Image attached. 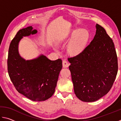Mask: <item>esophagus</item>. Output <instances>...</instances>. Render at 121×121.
<instances>
[{"instance_id": "1", "label": "esophagus", "mask_w": 121, "mask_h": 121, "mask_svg": "<svg viewBox=\"0 0 121 121\" xmlns=\"http://www.w3.org/2000/svg\"><path fill=\"white\" fill-rule=\"evenodd\" d=\"M69 65V63H68V62L66 60H63L62 61V65H63V67H65V68H67V67H68Z\"/></svg>"}]
</instances>
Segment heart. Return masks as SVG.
I'll return each mask as SVG.
<instances>
[{"mask_svg": "<svg viewBox=\"0 0 121 121\" xmlns=\"http://www.w3.org/2000/svg\"><path fill=\"white\" fill-rule=\"evenodd\" d=\"M72 39L69 43L68 46V52L73 56L78 54L82 51L86 44L89 37V34L86 30H75L71 34Z\"/></svg>", "mask_w": 121, "mask_h": 121, "instance_id": "b5f03b06", "label": "heart"}]
</instances>
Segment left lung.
Here are the masks:
<instances>
[{
	"mask_svg": "<svg viewBox=\"0 0 121 121\" xmlns=\"http://www.w3.org/2000/svg\"><path fill=\"white\" fill-rule=\"evenodd\" d=\"M93 39L77 56L68 58L76 97L84 102L97 101L111 89L118 71L112 39L97 24Z\"/></svg>",
	"mask_w": 121,
	"mask_h": 121,
	"instance_id": "8db88e82",
	"label": "left lung"
}]
</instances>
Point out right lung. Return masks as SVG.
I'll use <instances>...</instances> for the list:
<instances>
[{"label": "right lung", "mask_w": 121, "mask_h": 121, "mask_svg": "<svg viewBox=\"0 0 121 121\" xmlns=\"http://www.w3.org/2000/svg\"><path fill=\"white\" fill-rule=\"evenodd\" d=\"M37 32L31 26L20 30L10 43L7 59V70L16 90L28 99L45 101L55 92L62 61L51 60L41 55L31 60H25L18 52V44L23 36Z\"/></svg>", "instance_id": "1"}]
</instances>
